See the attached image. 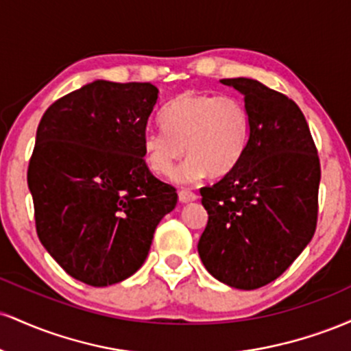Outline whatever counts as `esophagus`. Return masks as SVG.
I'll return each mask as SVG.
<instances>
[{"instance_id":"esophagus-1","label":"esophagus","mask_w":351,"mask_h":351,"mask_svg":"<svg viewBox=\"0 0 351 351\" xmlns=\"http://www.w3.org/2000/svg\"><path fill=\"white\" fill-rule=\"evenodd\" d=\"M178 199H180V203L186 204V203H191V201L198 199V196H196L193 191H189V189H181V191L178 193Z\"/></svg>"}]
</instances>
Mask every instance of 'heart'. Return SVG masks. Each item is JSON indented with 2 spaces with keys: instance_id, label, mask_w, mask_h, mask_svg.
Instances as JSON below:
<instances>
[{
  "instance_id": "1",
  "label": "heart",
  "mask_w": 351,
  "mask_h": 351,
  "mask_svg": "<svg viewBox=\"0 0 351 351\" xmlns=\"http://www.w3.org/2000/svg\"><path fill=\"white\" fill-rule=\"evenodd\" d=\"M162 127L142 136L145 163L167 176L186 150L189 156L173 180L189 184L208 173L221 178L234 170L247 145L249 115L234 95L184 92L163 108Z\"/></svg>"
}]
</instances>
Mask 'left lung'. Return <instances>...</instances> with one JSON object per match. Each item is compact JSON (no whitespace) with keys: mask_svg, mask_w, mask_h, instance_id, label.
Returning a JSON list of instances; mask_svg holds the SVG:
<instances>
[{"mask_svg":"<svg viewBox=\"0 0 351 351\" xmlns=\"http://www.w3.org/2000/svg\"><path fill=\"white\" fill-rule=\"evenodd\" d=\"M221 82L244 95L249 136L234 170L201 188L208 224L198 252L215 279L254 291L287 271L312 241L320 162L293 100L254 79Z\"/></svg>","mask_w":351,"mask_h":351,"instance_id":"8db88e82","label":"left lung"}]
</instances>
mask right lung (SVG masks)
<instances>
[{"instance_id":"add662e5","label":"right lung","mask_w":351,"mask_h":351,"mask_svg":"<svg viewBox=\"0 0 351 351\" xmlns=\"http://www.w3.org/2000/svg\"><path fill=\"white\" fill-rule=\"evenodd\" d=\"M158 102L150 82L94 80L44 112L27 168L36 231L69 276L106 287L142 267L178 201L152 175L142 136Z\"/></svg>"}]
</instances>
